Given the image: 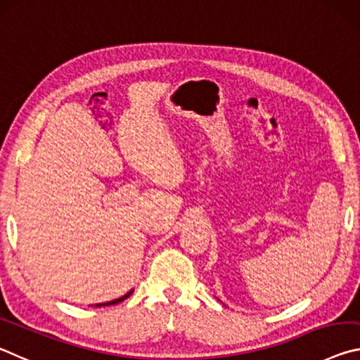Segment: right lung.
Here are the masks:
<instances>
[{
	"label": "right lung",
	"mask_w": 360,
	"mask_h": 360,
	"mask_svg": "<svg viewBox=\"0 0 360 360\" xmlns=\"http://www.w3.org/2000/svg\"><path fill=\"white\" fill-rule=\"evenodd\" d=\"M131 293H132V292H129V293H127V295H124V297H122V298H117V300H113V302H110V303H107V304H116V303H120V302H122V300H124V298H127L129 295H131ZM98 306H102V304H98Z\"/></svg>",
	"instance_id": "right-lung-1"
}]
</instances>
